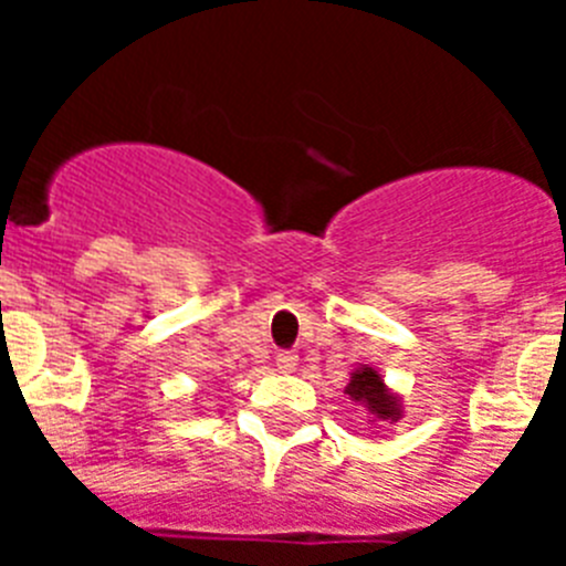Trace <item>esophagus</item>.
I'll use <instances>...</instances> for the list:
<instances>
[{
    "instance_id": "34e87169",
    "label": "esophagus",
    "mask_w": 566,
    "mask_h": 566,
    "mask_svg": "<svg viewBox=\"0 0 566 566\" xmlns=\"http://www.w3.org/2000/svg\"><path fill=\"white\" fill-rule=\"evenodd\" d=\"M294 365H297V354L294 352H277V368L283 374L294 371Z\"/></svg>"
}]
</instances>
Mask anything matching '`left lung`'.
<instances>
[{
    "label": "left lung",
    "mask_w": 566,
    "mask_h": 566,
    "mask_svg": "<svg viewBox=\"0 0 566 566\" xmlns=\"http://www.w3.org/2000/svg\"><path fill=\"white\" fill-rule=\"evenodd\" d=\"M345 391H348L352 399L363 402L377 419H391V422H397L402 417L399 413V402L388 394L382 377L374 368H359V371H354L352 382H348Z\"/></svg>",
    "instance_id": "obj_1"
}]
</instances>
